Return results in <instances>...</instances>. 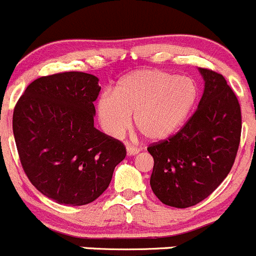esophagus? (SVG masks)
Instances as JSON below:
<instances>
[{
	"label": "esophagus",
	"mask_w": 256,
	"mask_h": 256,
	"mask_svg": "<svg viewBox=\"0 0 256 256\" xmlns=\"http://www.w3.org/2000/svg\"><path fill=\"white\" fill-rule=\"evenodd\" d=\"M139 152H140V149L136 148V146H127V154H128V156H136V154H138Z\"/></svg>",
	"instance_id": "esophagus-1"
}]
</instances>
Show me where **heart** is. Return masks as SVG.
Listing matches in <instances>:
<instances>
[{
	"instance_id": "heart-1",
	"label": "heart",
	"mask_w": 256,
	"mask_h": 256,
	"mask_svg": "<svg viewBox=\"0 0 256 256\" xmlns=\"http://www.w3.org/2000/svg\"><path fill=\"white\" fill-rule=\"evenodd\" d=\"M198 100V87L192 78L163 70H138L120 80L113 93L98 100V117L110 136H120L136 127L153 140L168 138L183 126Z\"/></svg>"
}]
</instances>
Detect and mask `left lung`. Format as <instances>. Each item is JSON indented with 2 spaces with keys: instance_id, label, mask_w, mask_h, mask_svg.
Here are the masks:
<instances>
[{
  "instance_id": "8db88e82",
  "label": "left lung",
  "mask_w": 256,
  "mask_h": 256,
  "mask_svg": "<svg viewBox=\"0 0 256 256\" xmlns=\"http://www.w3.org/2000/svg\"><path fill=\"white\" fill-rule=\"evenodd\" d=\"M204 80L198 110L174 136L150 144V186L163 204L189 208L226 178L242 136L239 100L220 73L199 68Z\"/></svg>"
}]
</instances>
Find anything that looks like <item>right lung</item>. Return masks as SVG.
<instances>
[{
    "label": "right lung",
    "mask_w": 256,
    "mask_h": 256,
    "mask_svg": "<svg viewBox=\"0 0 256 256\" xmlns=\"http://www.w3.org/2000/svg\"><path fill=\"white\" fill-rule=\"evenodd\" d=\"M98 78L83 72L30 83L14 110L12 128L22 168L43 196L86 206L108 188L124 144L94 128Z\"/></svg>",
    "instance_id": "add662e5"
}]
</instances>
